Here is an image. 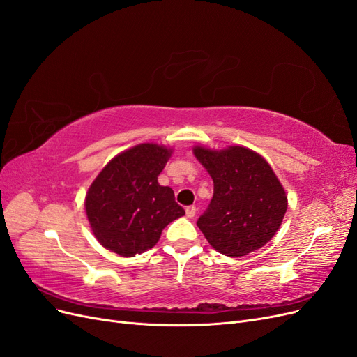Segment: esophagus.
I'll return each mask as SVG.
<instances>
[{
  "instance_id": "obj_1",
  "label": "esophagus",
  "mask_w": 357,
  "mask_h": 357,
  "mask_svg": "<svg viewBox=\"0 0 357 357\" xmlns=\"http://www.w3.org/2000/svg\"><path fill=\"white\" fill-rule=\"evenodd\" d=\"M195 214H197V207H195V205H189V207H186V218L192 219Z\"/></svg>"
}]
</instances>
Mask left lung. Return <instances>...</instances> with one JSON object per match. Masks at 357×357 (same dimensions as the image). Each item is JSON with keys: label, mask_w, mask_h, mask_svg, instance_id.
Returning <instances> with one entry per match:
<instances>
[{"label": "left lung", "mask_w": 357, "mask_h": 357, "mask_svg": "<svg viewBox=\"0 0 357 357\" xmlns=\"http://www.w3.org/2000/svg\"><path fill=\"white\" fill-rule=\"evenodd\" d=\"M193 155L214 183L213 199L197 225L214 250L240 257L265 245L278 231L287 210L282 183L253 150L231 146Z\"/></svg>", "instance_id": "left-lung-1"}]
</instances>
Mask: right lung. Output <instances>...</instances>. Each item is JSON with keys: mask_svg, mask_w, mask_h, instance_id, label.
Instances as JSON below:
<instances>
[{"mask_svg": "<svg viewBox=\"0 0 357 357\" xmlns=\"http://www.w3.org/2000/svg\"><path fill=\"white\" fill-rule=\"evenodd\" d=\"M172 153L152 143L114 156L86 193V214L96 240L107 250L131 257L152 248L165 226L185 215L174 190L158 176Z\"/></svg>", "mask_w": 357, "mask_h": 357, "instance_id": "right-lung-1", "label": "right lung"}]
</instances>
